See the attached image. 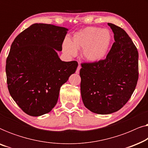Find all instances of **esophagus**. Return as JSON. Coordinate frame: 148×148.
Returning a JSON list of instances; mask_svg holds the SVG:
<instances>
[{"instance_id": "esophagus-1", "label": "esophagus", "mask_w": 148, "mask_h": 148, "mask_svg": "<svg viewBox=\"0 0 148 148\" xmlns=\"http://www.w3.org/2000/svg\"><path fill=\"white\" fill-rule=\"evenodd\" d=\"M81 68H82V66H81L80 64H79V66H77V70H76V73H79Z\"/></svg>"}]
</instances>
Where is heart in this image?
Returning <instances> with one entry per match:
<instances>
[{
  "mask_svg": "<svg viewBox=\"0 0 148 148\" xmlns=\"http://www.w3.org/2000/svg\"><path fill=\"white\" fill-rule=\"evenodd\" d=\"M112 42V36L108 29L88 27L76 32L72 42L66 40L63 50L69 55L75 56L77 49H82V56L90 62H97L106 56Z\"/></svg>",
  "mask_w": 148,
  "mask_h": 148,
  "instance_id": "heart-1",
  "label": "heart"
}]
</instances>
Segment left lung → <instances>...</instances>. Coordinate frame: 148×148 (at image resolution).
I'll use <instances>...</instances> for the list:
<instances>
[{"label":"left lung","mask_w":148,"mask_h":148,"mask_svg":"<svg viewBox=\"0 0 148 148\" xmlns=\"http://www.w3.org/2000/svg\"><path fill=\"white\" fill-rule=\"evenodd\" d=\"M108 25L115 42L106 58L83 62L80 69L81 94L88 110L100 114L116 112L134 92L139 78V53L127 32L114 24Z\"/></svg>","instance_id":"left-lung-1"}]
</instances>
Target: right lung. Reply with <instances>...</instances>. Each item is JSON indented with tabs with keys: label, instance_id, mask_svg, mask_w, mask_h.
Returning a JSON list of instances; mask_svg holds the SVG:
<instances>
[{
	"label": "right lung",
	"instance_id": "right-lung-1",
	"mask_svg": "<svg viewBox=\"0 0 148 148\" xmlns=\"http://www.w3.org/2000/svg\"><path fill=\"white\" fill-rule=\"evenodd\" d=\"M65 27L34 23L20 33L11 44L6 60L9 92L26 114L38 116L57 103L60 87L75 72V60L62 61Z\"/></svg>",
	"mask_w": 148,
	"mask_h": 148
}]
</instances>
